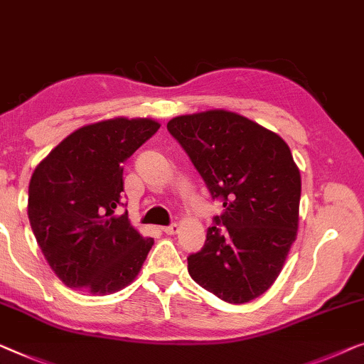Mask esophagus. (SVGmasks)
<instances>
[{"mask_svg":"<svg viewBox=\"0 0 364 364\" xmlns=\"http://www.w3.org/2000/svg\"><path fill=\"white\" fill-rule=\"evenodd\" d=\"M162 231H164L166 235H173V233H177V231H178V225L172 223L169 226H162Z\"/></svg>","mask_w":364,"mask_h":364,"instance_id":"1","label":"esophagus"}]
</instances>
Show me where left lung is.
<instances>
[{"mask_svg":"<svg viewBox=\"0 0 364 364\" xmlns=\"http://www.w3.org/2000/svg\"><path fill=\"white\" fill-rule=\"evenodd\" d=\"M223 213L188 255L198 286L230 304L259 297L276 281L297 236L300 173L276 133L241 114L212 112L167 123Z\"/></svg>","mask_w":364,"mask_h":364,"instance_id":"1","label":"left lung"}]
</instances>
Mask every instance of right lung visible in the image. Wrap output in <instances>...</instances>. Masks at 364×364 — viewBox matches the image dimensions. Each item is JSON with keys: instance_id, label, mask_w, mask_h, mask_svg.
<instances>
[{"instance_id": "add662e5", "label": "right lung", "mask_w": 364, "mask_h": 364, "mask_svg": "<svg viewBox=\"0 0 364 364\" xmlns=\"http://www.w3.org/2000/svg\"><path fill=\"white\" fill-rule=\"evenodd\" d=\"M154 119L117 118L83 126L31 177L28 215L57 277L92 294L119 291L138 276L154 245L118 215L123 164L157 133Z\"/></svg>"}]
</instances>
